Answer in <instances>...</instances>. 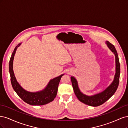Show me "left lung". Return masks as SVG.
<instances>
[{
    "mask_svg": "<svg viewBox=\"0 0 128 128\" xmlns=\"http://www.w3.org/2000/svg\"><path fill=\"white\" fill-rule=\"evenodd\" d=\"M105 43L108 48L114 54L115 56V74L113 82L105 90L99 94L92 96L86 95L80 91L76 79L74 76L70 77L73 90L77 98L80 102L88 106L96 107L103 104L115 94L118 86L120 75V64L118 53L113 45H112L108 41H106Z\"/></svg>",
    "mask_w": 128,
    "mask_h": 128,
    "instance_id": "obj_1",
    "label": "left lung"
}]
</instances>
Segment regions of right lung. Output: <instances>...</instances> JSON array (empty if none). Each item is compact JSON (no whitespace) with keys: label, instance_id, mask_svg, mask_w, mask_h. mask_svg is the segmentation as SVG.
<instances>
[{"label":"right lung","instance_id":"right-lung-1","mask_svg":"<svg viewBox=\"0 0 128 128\" xmlns=\"http://www.w3.org/2000/svg\"><path fill=\"white\" fill-rule=\"evenodd\" d=\"M21 43L18 44L12 54L9 62V72L10 76L12 86L15 92L24 102L33 106L44 105L54 99L57 94L58 86L61 77L64 74L51 79L46 86L41 91L37 92H30L23 88L17 81L13 71V60L15 54L18 47Z\"/></svg>","mask_w":128,"mask_h":128}]
</instances>
